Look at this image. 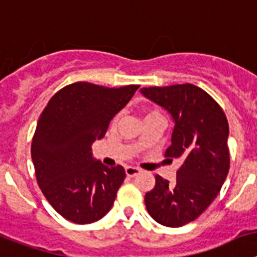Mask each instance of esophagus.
<instances>
[{"mask_svg":"<svg viewBox=\"0 0 257 257\" xmlns=\"http://www.w3.org/2000/svg\"><path fill=\"white\" fill-rule=\"evenodd\" d=\"M140 172L141 171L138 168H136V167H126L125 168V173L128 177H135V176H137Z\"/></svg>","mask_w":257,"mask_h":257,"instance_id":"obj_1","label":"esophagus"}]
</instances>
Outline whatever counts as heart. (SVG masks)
I'll return each mask as SVG.
<instances>
[{"instance_id":"obj_1","label":"heart","mask_w":257,"mask_h":257,"mask_svg":"<svg viewBox=\"0 0 257 257\" xmlns=\"http://www.w3.org/2000/svg\"><path fill=\"white\" fill-rule=\"evenodd\" d=\"M151 112H156V111H151ZM151 112H149V113H151ZM119 117H120V115L113 116L112 121H111V125H116V124H117V121H119Z\"/></svg>"}]
</instances>
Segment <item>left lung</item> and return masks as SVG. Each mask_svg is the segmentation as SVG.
Instances as JSON below:
<instances>
[{
	"label": "left lung",
	"instance_id": "left-lung-1",
	"mask_svg": "<svg viewBox=\"0 0 257 257\" xmlns=\"http://www.w3.org/2000/svg\"><path fill=\"white\" fill-rule=\"evenodd\" d=\"M141 93L171 113L175 121L167 158H181L173 182L155 176L145 195L156 222L178 227L194 221L221 190L230 166L229 124L217 102L193 84L142 88Z\"/></svg>",
	"mask_w": 257,
	"mask_h": 257
}]
</instances>
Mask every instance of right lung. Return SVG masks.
<instances>
[{"mask_svg":"<svg viewBox=\"0 0 257 257\" xmlns=\"http://www.w3.org/2000/svg\"><path fill=\"white\" fill-rule=\"evenodd\" d=\"M138 88L73 82L55 93L40 115L31 146L36 178L48 202L67 220L90 224L112 207L125 171L95 160L91 145L103 138Z\"/></svg>","mask_w":257,"mask_h":257,"instance_id":"add662e5","label":"right lung"}]
</instances>
